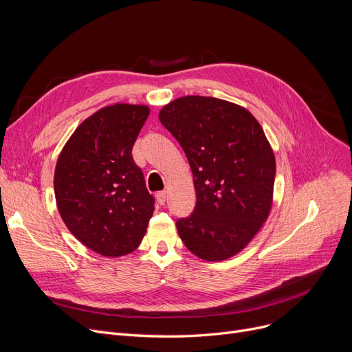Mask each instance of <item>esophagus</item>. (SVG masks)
I'll use <instances>...</instances> for the list:
<instances>
[{
  "instance_id": "1",
  "label": "esophagus",
  "mask_w": 352,
  "mask_h": 352,
  "mask_svg": "<svg viewBox=\"0 0 352 352\" xmlns=\"http://www.w3.org/2000/svg\"><path fill=\"white\" fill-rule=\"evenodd\" d=\"M155 199H157V202H158L160 206H164V204H165V199H166V192H165V191H160V192H157Z\"/></svg>"
}]
</instances>
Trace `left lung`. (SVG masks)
Returning a JSON list of instances; mask_svg holds the SVG:
<instances>
[{"label": "left lung", "instance_id": "8db88e82", "mask_svg": "<svg viewBox=\"0 0 352 352\" xmlns=\"http://www.w3.org/2000/svg\"><path fill=\"white\" fill-rule=\"evenodd\" d=\"M160 121L190 162L197 204L177 221L186 247L206 261L238 254L260 231L272 206L275 157L248 109L188 96L160 111Z\"/></svg>", "mask_w": 352, "mask_h": 352}]
</instances>
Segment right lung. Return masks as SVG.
I'll use <instances>...</instances> for the list:
<instances>
[{"label": "right lung", "instance_id": "add662e5", "mask_svg": "<svg viewBox=\"0 0 352 352\" xmlns=\"http://www.w3.org/2000/svg\"><path fill=\"white\" fill-rule=\"evenodd\" d=\"M150 108L114 104L88 117L64 145L54 191L67 228L104 256L133 252L146 232L154 197L133 146Z\"/></svg>", "mask_w": 352, "mask_h": 352}]
</instances>
